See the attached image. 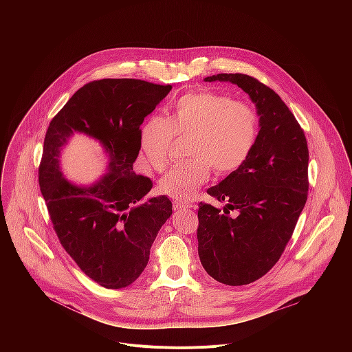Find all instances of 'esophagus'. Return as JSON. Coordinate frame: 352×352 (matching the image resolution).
<instances>
[{"label": "esophagus", "instance_id": "1", "mask_svg": "<svg viewBox=\"0 0 352 352\" xmlns=\"http://www.w3.org/2000/svg\"><path fill=\"white\" fill-rule=\"evenodd\" d=\"M173 208L174 210H189V209H195V205L193 204H184V202H178V200H175V202L173 204Z\"/></svg>", "mask_w": 352, "mask_h": 352}]
</instances>
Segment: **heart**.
Instances as JSON below:
<instances>
[{"label":"heart","mask_w":352,"mask_h":352,"mask_svg":"<svg viewBox=\"0 0 352 352\" xmlns=\"http://www.w3.org/2000/svg\"><path fill=\"white\" fill-rule=\"evenodd\" d=\"M259 114L254 106L216 91H192L179 97L167 117H150L139 129V156L144 167L163 173L171 160L174 138H188L190 159L174 166L160 190L190 200L214 168L219 175L239 170L254 153L259 138Z\"/></svg>","instance_id":"obj_1"}]
</instances>
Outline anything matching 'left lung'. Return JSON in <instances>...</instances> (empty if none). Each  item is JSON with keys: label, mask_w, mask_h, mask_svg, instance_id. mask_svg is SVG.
Instances as JSON below:
<instances>
[{"label": "left lung", "mask_w": 352, "mask_h": 352, "mask_svg": "<svg viewBox=\"0 0 352 352\" xmlns=\"http://www.w3.org/2000/svg\"><path fill=\"white\" fill-rule=\"evenodd\" d=\"M206 82H231L249 94L259 114L254 153L208 193L223 210L199 204L197 252L216 281L245 285L280 259L308 199L309 152L305 133L280 96L243 74H219ZM235 211V217L229 212Z\"/></svg>", "instance_id": "1"}]
</instances>
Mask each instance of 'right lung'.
Masks as SVG:
<instances>
[{
  "instance_id": "1",
  "label": "right lung",
  "mask_w": 352,
  "mask_h": 352,
  "mask_svg": "<svg viewBox=\"0 0 352 352\" xmlns=\"http://www.w3.org/2000/svg\"><path fill=\"white\" fill-rule=\"evenodd\" d=\"M171 85L140 79H100L80 87L45 132L38 185L57 236L79 269L102 287L132 284L148 262L150 248L173 214L164 196L142 199L153 184L136 175L139 129ZM102 144L108 173L90 186L65 179L59 155L75 132Z\"/></svg>"
}]
</instances>
